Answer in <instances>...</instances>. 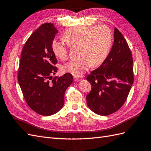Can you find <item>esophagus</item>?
<instances>
[{
	"label": "esophagus",
	"mask_w": 151,
	"mask_h": 151,
	"mask_svg": "<svg viewBox=\"0 0 151 151\" xmlns=\"http://www.w3.org/2000/svg\"><path fill=\"white\" fill-rule=\"evenodd\" d=\"M74 79H75V81L76 82H80V81L81 80L80 78H78V77H74Z\"/></svg>",
	"instance_id": "1"
}]
</instances>
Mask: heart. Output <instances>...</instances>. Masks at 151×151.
I'll use <instances>...</instances> for the list:
<instances>
[{
    "mask_svg": "<svg viewBox=\"0 0 151 151\" xmlns=\"http://www.w3.org/2000/svg\"><path fill=\"white\" fill-rule=\"evenodd\" d=\"M63 37L69 47H79V59L69 61L63 66V71L75 76H81L91 65L96 67L101 64L109 55L112 41L111 30L105 25L75 27L68 29ZM52 48L59 59L67 58L68 48L63 42L54 40Z\"/></svg>",
    "mask_w": 151,
    "mask_h": 151,
    "instance_id": "obj_1",
    "label": "heart"
}]
</instances>
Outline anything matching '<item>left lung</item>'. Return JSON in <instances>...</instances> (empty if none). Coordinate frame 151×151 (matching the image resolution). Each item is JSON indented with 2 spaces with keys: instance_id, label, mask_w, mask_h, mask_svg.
<instances>
[{
  "instance_id": "left-lung-1",
  "label": "left lung",
  "mask_w": 151,
  "mask_h": 151,
  "mask_svg": "<svg viewBox=\"0 0 151 151\" xmlns=\"http://www.w3.org/2000/svg\"><path fill=\"white\" fill-rule=\"evenodd\" d=\"M133 80L132 54L124 37L115 27L109 54L87 77L92 86L86 96L87 106L100 115L115 112L125 103Z\"/></svg>"
}]
</instances>
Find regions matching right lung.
Instances as JSON below:
<instances>
[{"mask_svg": "<svg viewBox=\"0 0 151 151\" xmlns=\"http://www.w3.org/2000/svg\"><path fill=\"white\" fill-rule=\"evenodd\" d=\"M57 32L53 24L41 25L26 41L19 64L18 80L25 101L44 116L55 114L63 107L65 90L73 82L68 73L52 77L57 71V60L52 42Z\"/></svg>", "mask_w": 151, "mask_h": 151, "instance_id": "add662e5", "label": "right lung"}]
</instances>
